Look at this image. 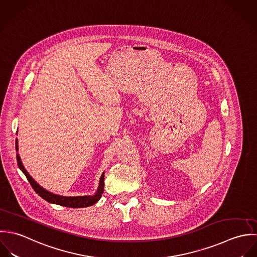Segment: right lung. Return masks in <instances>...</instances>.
Here are the masks:
<instances>
[{"label": "right lung", "mask_w": 257, "mask_h": 257, "mask_svg": "<svg viewBox=\"0 0 257 257\" xmlns=\"http://www.w3.org/2000/svg\"><path fill=\"white\" fill-rule=\"evenodd\" d=\"M16 150L18 151V140H16ZM17 162H18V166L21 169V171L25 174V176L27 177L28 181L30 182L31 186L33 187V189L35 190V192L41 196L44 200L55 204V205H63V206H67V207H86L89 205H94L95 203H97L99 201V199L102 196L103 192H104V173L100 178L99 181V187L97 192L95 193V195L93 196H82V197H62V196H58V195H54L52 193H50L49 191L45 190L44 188H42L31 176L30 174L26 171L25 167L22 164L21 158L19 155H17Z\"/></svg>", "instance_id": "right-lung-1"}]
</instances>
